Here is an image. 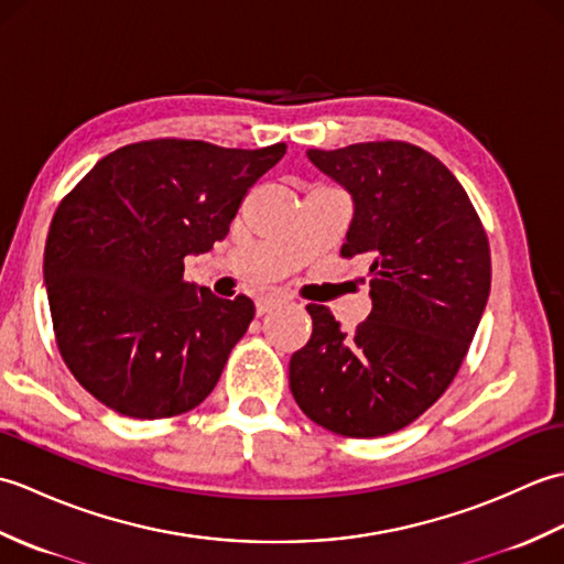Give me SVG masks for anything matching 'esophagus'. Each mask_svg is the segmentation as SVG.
Listing matches in <instances>:
<instances>
[{
  "mask_svg": "<svg viewBox=\"0 0 564 564\" xmlns=\"http://www.w3.org/2000/svg\"><path fill=\"white\" fill-rule=\"evenodd\" d=\"M281 305H285V297H281V295L259 297V301H257V313H259V315H267V313H271V310L281 307Z\"/></svg>",
  "mask_w": 564,
  "mask_h": 564,
  "instance_id": "esophagus-1",
  "label": "esophagus"
}]
</instances>
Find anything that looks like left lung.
I'll use <instances>...</instances> for the list:
<instances>
[{
  "mask_svg": "<svg viewBox=\"0 0 564 564\" xmlns=\"http://www.w3.org/2000/svg\"><path fill=\"white\" fill-rule=\"evenodd\" d=\"M354 198L344 259H364L373 310L341 332L307 305L313 337L291 392L315 424L376 438L422 416L453 382L485 313L492 259L480 215L448 166L402 140L307 150Z\"/></svg>",
  "mask_w": 564,
  "mask_h": 564,
  "instance_id": "8db88e82",
  "label": "left lung"
}]
</instances>
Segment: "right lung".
<instances>
[{"instance_id":"right-lung-1","label":"right lung","mask_w":564,"mask_h":564,"mask_svg":"<svg viewBox=\"0 0 564 564\" xmlns=\"http://www.w3.org/2000/svg\"><path fill=\"white\" fill-rule=\"evenodd\" d=\"M283 154V142L142 140L106 154L59 200L43 257L55 341L109 410L166 419L213 392L254 303L188 283L184 257L225 239L249 186Z\"/></svg>"}]
</instances>
